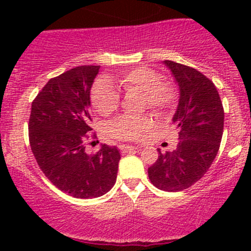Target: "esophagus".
<instances>
[{
	"mask_svg": "<svg viewBox=\"0 0 251 251\" xmlns=\"http://www.w3.org/2000/svg\"><path fill=\"white\" fill-rule=\"evenodd\" d=\"M140 147H135V146H126V144H121L119 146V149L121 151V153H130V151H137Z\"/></svg>",
	"mask_w": 251,
	"mask_h": 251,
	"instance_id": "34e87169",
	"label": "esophagus"
}]
</instances>
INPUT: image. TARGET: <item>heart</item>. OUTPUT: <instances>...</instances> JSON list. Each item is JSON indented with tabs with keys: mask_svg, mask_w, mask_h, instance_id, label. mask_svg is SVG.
<instances>
[{
	"mask_svg": "<svg viewBox=\"0 0 251 251\" xmlns=\"http://www.w3.org/2000/svg\"><path fill=\"white\" fill-rule=\"evenodd\" d=\"M121 87L126 91H140L143 95V105L156 113L165 110L174 100V92L170 85L159 80V75L151 68H133L124 73L118 78ZM93 108L102 115H107L118 107L119 93L108 78L96 80L91 91ZM151 120L147 116L123 115L108 125L111 137L119 140H136L151 128Z\"/></svg>",
	"mask_w": 251,
	"mask_h": 251,
	"instance_id": "heart-1",
	"label": "heart"
}]
</instances>
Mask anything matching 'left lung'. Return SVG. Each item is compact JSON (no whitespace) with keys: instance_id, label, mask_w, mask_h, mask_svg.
<instances>
[{"instance_id":"obj_1","label":"left lung","mask_w":251,"mask_h":251,"mask_svg":"<svg viewBox=\"0 0 251 251\" xmlns=\"http://www.w3.org/2000/svg\"><path fill=\"white\" fill-rule=\"evenodd\" d=\"M178 86V104L173 123L179 143L161 153L148 169L151 183L166 192L188 188L209 170L219 151L224 132V107L216 87L194 68L164 60Z\"/></svg>"}]
</instances>
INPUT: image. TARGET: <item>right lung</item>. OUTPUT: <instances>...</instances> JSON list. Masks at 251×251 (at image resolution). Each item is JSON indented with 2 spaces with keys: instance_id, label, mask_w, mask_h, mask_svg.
<instances>
[{
  "instance_id": "obj_1",
  "label": "right lung",
  "mask_w": 251,
  "mask_h": 251,
  "mask_svg": "<svg viewBox=\"0 0 251 251\" xmlns=\"http://www.w3.org/2000/svg\"><path fill=\"white\" fill-rule=\"evenodd\" d=\"M100 65H82L50 78L31 104L29 140L42 173L60 191L91 199L109 192L116 182L120 153L100 146L90 155L91 88Z\"/></svg>"
}]
</instances>
